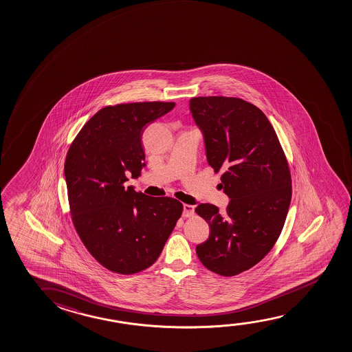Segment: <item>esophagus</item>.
Here are the masks:
<instances>
[{
  "label": "esophagus",
  "instance_id": "34e87169",
  "mask_svg": "<svg viewBox=\"0 0 352 352\" xmlns=\"http://www.w3.org/2000/svg\"><path fill=\"white\" fill-rule=\"evenodd\" d=\"M194 206H191V204H184L183 217H185V218H189V217H192V215H194Z\"/></svg>",
  "mask_w": 352,
  "mask_h": 352
}]
</instances>
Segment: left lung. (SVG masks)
I'll use <instances>...</instances> for the list:
<instances>
[{
  "label": "left lung",
  "instance_id": "1",
  "mask_svg": "<svg viewBox=\"0 0 352 352\" xmlns=\"http://www.w3.org/2000/svg\"><path fill=\"white\" fill-rule=\"evenodd\" d=\"M190 111L204 134L206 156L230 199L225 213L201 204L196 213L210 228L196 247L201 263L221 276L258 264L280 236L292 199L288 162L265 113L240 98L199 97Z\"/></svg>",
  "mask_w": 352,
  "mask_h": 352
}]
</instances>
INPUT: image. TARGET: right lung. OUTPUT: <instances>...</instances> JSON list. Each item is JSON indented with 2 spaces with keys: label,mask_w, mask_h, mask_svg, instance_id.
I'll list each match as a JSON object with an SVG mask.
<instances>
[{
  "label": "right lung",
  "mask_w": 352,
  "mask_h": 352,
  "mask_svg": "<svg viewBox=\"0 0 352 352\" xmlns=\"http://www.w3.org/2000/svg\"><path fill=\"white\" fill-rule=\"evenodd\" d=\"M174 102L118 104L99 110L77 134L64 166L72 221L107 270L132 275L157 260L183 204L126 186L145 167L142 134Z\"/></svg>",
  "instance_id": "obj_1"
}]
</instances>
